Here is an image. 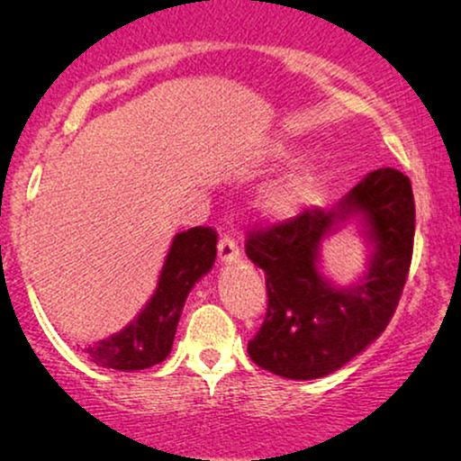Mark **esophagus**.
<instances>
[{
	"mask_svg": "<svg viewBox=\"0 0 461 461\" xmlns=\"http://www.w3.org/2000/svg\"><path fill=\"white\" fill-rule=\"evenodd\" d=\"M218 258L220 262H237L239 260V245L230 235L220 237L218 243Z\"/></svg>",
	"mask_w": 461,
	"mask_h": 461,
	"instance_id": "34e87169",
	"label": "esophagus"
}]
</instances>
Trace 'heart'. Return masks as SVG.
<instances>
[{
    "label": "heart",
    "mask_w": 461,
    "mask_h": 461,
    "mask_svg": "<svg viewBox=\"0 0 461 461\" xmlns=\"http://www.w3.org/2000/svg\"><path fill=\"white\" fill-rule=\"evenodd\" d=\"M270 155L287 157L289 149L283 147V144H275V147H270ZM312 185L314 178L308 169H302V172L289 176V178L281 180L279 185L270 186L267 194H264V212L276 220L295 216L306 205L308 197H311Z\"/></svg>",
    "instance_id": "obj_1"
}]
</instances>
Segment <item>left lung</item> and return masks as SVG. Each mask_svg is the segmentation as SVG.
Segmentation results:
<instances>
[{
	"mask_svg": "<svg viewBox=\"0 0 461 461\" xmlns=\"http://www.w3.org/2000/svg\"><path fill=\"white\" fill-rule=\"evenodd\" d=\"M357 215L376 251L352 288H336L316 268L318 245ZM411 182L399 169L365 176L331 212L298 216L248 232L245 254L267 275L268 308L248 352L258 367L289 380H314L363 352L393 319L413 256Z\"/></svg>",
	"mask_w": 461,
	"mask_h": 461,
	"instance_id": "1",
	"label": "left lung"
}]
</instances>
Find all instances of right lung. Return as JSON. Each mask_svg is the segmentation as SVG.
Returning <instances> with one entry per match:
<instances>
[{
    "label": "right lung",
    "instance_id": "add662e5",
    "mask_svg": "<svg viewBox=\"0 0 461 461\" xmlns=\"http://www.w3.org/2000/svg\"><path fill=\"white\" fill-rule=\"evenodd\" d=\"M216 243L218 232L210 226L178 232L161 268L153 298L125 330L86 348L92 361L100 367L119 371H138L161 363L172 350L188 292L213 267Z\"/></svg>",
    "mask_w": 461,
    "mask_h": 461
}]
</instances>
